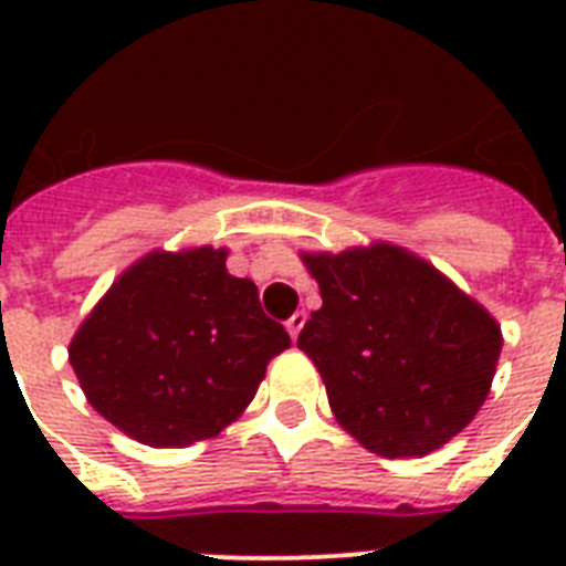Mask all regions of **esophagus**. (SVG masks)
Instances as JSON below:
<instances>
[{"label":"esophagus","instance_id":"esophagus-1","mask_svg":"<svg viewBox=\"0 0 566 566\" xmlns=\"http://www.w3.org/2000/svg\"><path fill=\"white\" fill-rule=\"evenodd\" d=\"M305 311H296V314H293L291 319H287V332H291V337L293 340H300V332H302V326H305Z\"/></svg>","mask_w":566,"mask_h":566}]
</instances>
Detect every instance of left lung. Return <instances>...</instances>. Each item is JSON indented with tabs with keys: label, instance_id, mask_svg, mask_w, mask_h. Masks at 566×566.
Segmentation results:
<instances>
[{
	"label": "left lung",
	"instance_id": "left-lung-1",
	"mask_svg": "<svg viewBox=\"0 0 566 566\" xmlns=\"http://www.w3.org/2000/svg\"><path fill=\"white\" fill-rule=\"evenodd\" d=\"M300 258L323 296L300 349L340 429L381 458H422L464 431L502 353L491 311L387 240Z\"/></svg>",
	"mask_w": 566,
	"mask_h": 566
}]
</instances>
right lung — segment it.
I'll return each instance as SVG.
<instances>
[{
  "label": "right lung",
  "mask_w": 566,
  "mask_h": 566,
  "mask_svg": "<svg viewBox=\"0 0 566 566\" xmlns=\"http://www.w3.org/2000/svg\"><path fill=\"white\" fill-rule=\"evenodd\" d=\"M229 249H153L114 279L70 340L87 402L137 443L217 438L291 346L258 287L226 270Z\"/></svg>",
  "instance_id": "1"
}]
</instances>
